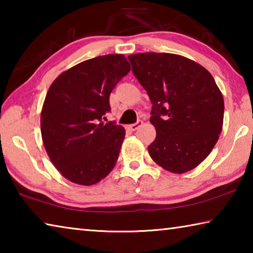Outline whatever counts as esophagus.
I'll return each instance as SVG.
<instances>
[{
	"mask_svg": "<svg viewBox=\"0 0 253 253\" xmlns=\"http://www.w3.org/2000/svg\"><path fill=\"white\" fill-rule=\"evenodd\" d=\"M143 125V122L142 121H138L137 123H135V124H131V125H129L128 126V129L129 130H131V131H135V130H137L138 129V128Z\"/></svg>",
	"mask_w": 253,
	"mask_h": 253,
	"instance_id": "esophagus-1",
	"label": "esophagus"
}]
</instances>
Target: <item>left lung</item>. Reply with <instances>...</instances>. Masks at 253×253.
<instances>
[{"mask_svg": "<svg viewBox=\"0 0 253 253\" xmlns=\"http://www.w3.org/2000/svg\"><path fill=\"white\" fill-rule=\"evenodd\" d=\"M132 72L152 102L156 138L152 160L183 174L200 165L219 139L224 100L212 75L193 60L174 53L128 55Z\"/></svg>", "mask_w": 253, "mask_h": 253, "instance_id": "left-lung-1", "label": "left lung"}]
</instances>
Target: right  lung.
<instances>
[{"mask_svg":"<svg viewBox=\"0 0 253 253\" xmlns=\"http://www.w3.org/2000/svg\"><path fill=\"white\" fill-rule=\"evenodd\" d=\"M130 71L124 54L85 60L51 84L41 110L45 152L60 174L78 185H93L116 165L125 128L100 123L109 96Z\"/></svg>","mask_w":253,"mask_h":253,"instance_id":"obj_1","label":"right lung"}]
</instances>
